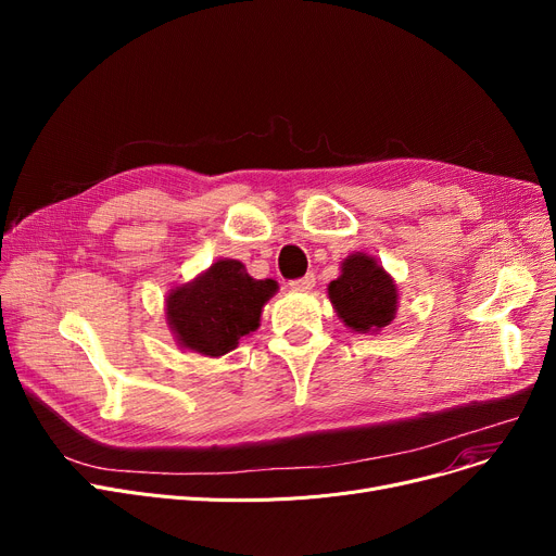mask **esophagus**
<instances>
[{
	"mask_svg": "<svg viewBox=\"0 0 556 556\" xmlns=\"http://www.w3.org/2000/svg\"><path fill=\"white\" fill-rule=\"evenodd\" d=\"M313 286H315V275H313V273L304 275L302 279H293V281H290V288H293V290H302V293H304V290H311Z\"/></svg>",
	"mask_w": 556,
	"mask_h": 556,
	"instance_id": "1",
	"label": "esophagus"
}]
</instances>
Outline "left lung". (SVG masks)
I'll return each mask as SVG.
<instances>
[{
	"mask_svg": "<svg viewBox=\"0 0 556 556\" xmlns=\"http://www.w3.org/2000/svg\"><path fill=\"white\" fill-rule=\"evenodd\" d=\"M329 300L349 329L376 333L394 319L399 293L374 256L356 252L342 261L340 277L329 283Z\"/></svg>",
	"mask_w": 556,
	"mask_h": 556,
	"instance_id": "obj_1",
	"label": "left lung"
}]
</instances>
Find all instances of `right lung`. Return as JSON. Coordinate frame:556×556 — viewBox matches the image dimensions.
I'll return each mask as SVG.
<instances>
[{
  "instance_id": "1",
  "label": "right lung",
  "mask_w": 556,
  "mask_h": 556,
  "mask_svg": "<svg viewBox=\"0 0 556 556\" xmlns=\"http://www.w3.org/2000/svg\"><path fill=\"white\" fill-rule=\"evenodd\" d=\"M275 279H252L237 258H220L166 298V323L182 349L225 356L258 329L261 308L275 293Z\"/></svg>"
}]
</instances>
